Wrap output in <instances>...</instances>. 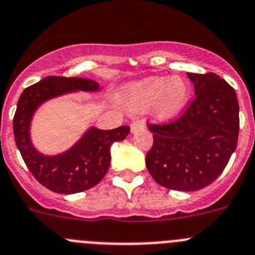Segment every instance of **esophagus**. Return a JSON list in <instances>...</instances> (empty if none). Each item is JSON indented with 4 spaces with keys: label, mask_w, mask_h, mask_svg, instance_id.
<instances>
[{
    "label": "esophagus",
    "mask_w": 255,
    "mask_h": 255,
    "mask_svg": "<svg viewBox=\"0 0 255 255\" xmlns=\"http://www.w3.org/2000/svg\"><path fill=\"white\" fill-rule=\"evenodd\" d=\"M144 125H146L144 119H136V121H133V122L130 123V132L134 133L139 129H143Z\"/></svg>",
    "instance_id": "obj_1"
}]
</instances>
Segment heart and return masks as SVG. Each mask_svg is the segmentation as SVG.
Instances as JSON below:
<instances>
[{
  "label": "heart",
  "instance_id": "obj_1",
  "mask_svg": "<svg viewBox=\"0 0 255 255\" xmlns=\"http://www.w3.org/2000/svg\"><path fill=\"white\" fill-rule=\"evenodd\" d=\"M189 98L188 84L180 77H148L128 85L125 100L134 112H144L152 107L153 117L170 121L184 109Z\"/></svg>",
  "mask_w": 255,
  "mask_h": 255
}]
</instances>
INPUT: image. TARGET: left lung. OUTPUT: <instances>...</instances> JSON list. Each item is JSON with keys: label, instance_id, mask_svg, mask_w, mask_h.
Masks as SVG:
<instances>
[{"label": "left lung", "instance_id": "obj_1", "mask_svg": "<svg viewBox=\"0 0 255 255\" xmlns=\"http://www.w3.org/2000/svg\"><path fill=\"white\" fill-rule=\"evenodd\" d=\"M187 76L196 96L178 119L148 125L153 144L146 166L157 184L194 192L215 182L236 150L239 103L235 90L216 73Z\"/></svg>", "mask_w": 255, "mask_h": 255}]
</instances>
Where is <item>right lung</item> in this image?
Instances as JSON below:
<instances>
[{
	"label": "right lung",
	"instance_id": "add662e5",
	"mask_svg": "<svg viewBox=\"0 0 255 255\" xmlns=\"http://www.w3.org/2000/svg\"><path fill=\"white\" fill-rule=\"evenodd\" d=\"M99 84L80 77L48 76L22 91L13 116L16 146L34 178L52 192L73 194L95 187L111 165V146L123 141L129 133L128 126L109 130L91 127L66 152L47 156L31 143L30 123L39 105L56 96L72 91H98Z\"/></svg>",
	"mask_w": 255,
	"mask_h": 255
}]
</instances>
